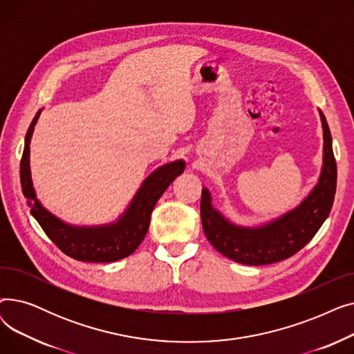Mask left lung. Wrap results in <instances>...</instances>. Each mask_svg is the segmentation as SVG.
<instances>
[{
	"label": "left lung",
	"instance_id": "1",
	"mask_svg": "<svg viewBox=\"0 0 354 354\" xmlns=\"http://www.w3.org/2000/svg\"><path fill=\"white\" fill-rule=\"evenodd\" d=\"M320 118L324 130V160L320 180L301 205L291 212L258 228L236 227L212 208L208 189H202V227L218 252L247 266L274 264L299 252L320 230L331 211L337 183L331 135L322 110Z\"/></svg>",
	"mask_w": 354,
	"mask_h": 354
}]
</instances>
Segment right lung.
<instances>
[{
	"instance_id": "1",
	"label": "right lung",
	"mask_w": 354,
	"mask_h": 354,
	"mask_svg": "<svg viewBox=\"0 0 354 354\" xmlns=\"http://www.w3.org/2000/svg\"><path fill=\"white\" fill-rule=\"evenodd\" d=\"M39 116L40 111L35 115L28 127L20 166L21 188L24 196L28 199V207L32 216L55 245L66 255L79 259V261L111 263L133 254L149 230L151 215L158 199L175 180V178L183 172L185 162L175 160L163 165L149 175L135 199L130 203V207L116 224L97 228L71 227L51 215L35 199L30 174V140Z\"/></svg>"
}]
</instances>
